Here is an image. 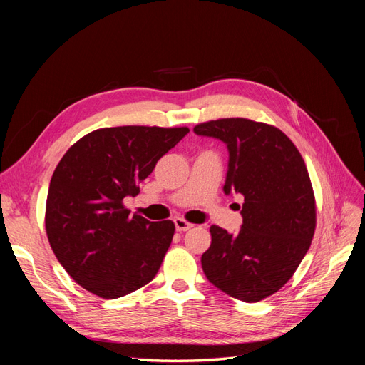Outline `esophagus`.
Wrapping results in <instances>:
<instances>
[{
    "label": "esophagus",
    "instance_id": "1",
    "mask_svg": "<svg viewBox=\"0 0 365 365\" xmlns=\"http://www.w3.org/2000/svg\"><path fill=\"white\" fill-rule=\"evenodd\" d=\"M173 222H175V228H176V231H180V233H181V231L190 230V228L193 227L190 222H187V220H184L182 217H176V219L173 220Z\"/></svg>",
    "mask_w": 365,
    "mask_h": 365
}]
</instances>
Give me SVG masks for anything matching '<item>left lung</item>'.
Segmentation results:
<instances>
[{
	"label": "left lung",
	"mask_w": 365,
	"mask_h": 365,
	"mask_svg": "<svg viewBox=\"0 0 365 365\" xmlns=\"http://www.w3.org/2000/svg\"><path fill=\"white\" fill-rule=\"evenodd\" d=\"M193 132L225 143L224 192L244 196L239 233L210 227L212 245L201 257L204 274L230 297L260 302L292 277L311 247L315 197L306 164L294 143L267 123L220 118Z\"/></svg>",
	"instance_id": "8db88e82"
}]
</instances>
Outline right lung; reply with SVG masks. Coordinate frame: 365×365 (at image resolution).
<instances>
[{"label": "right lung", "mask_w": 365, "mask_h": 365, "mask_svg": "<svg viewBox=\"0 0 365 365\" xmlns=\"http://www.w3.org/2000/svg\"><path fill=\"white\" fill-rule=\"evenodd\" d=\"M189 128L118 126L90 132L54 169L46 230L71 279L102 298H118L155 277L175 233L172 220L150 222L125 208L157 161Z\"/></svg>", "instance_id": "right-lung-1"}]
</instances>
